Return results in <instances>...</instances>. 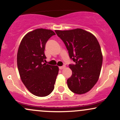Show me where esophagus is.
<instances>
[{"instance_id":"1","label":"esophagus","mask_w":120,"mask_h":120,"mask_svg":"<svg viewBox=\"0 0 120 120\" xmlns=\"http://www.w3.org/2000/svg\"><path fill=\"white\" fill-rule=\"evenodd\" d=\"M65 68V65L62 66V67H59V69H61V70L63 69H64Z\"/></svg>"}]
</instances>
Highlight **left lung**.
Returning a JSON list of instances; mask_svg holds the SVG:
<instances>
[{
	"instance_id": "8db88e82",
	"label": "left lung",
	"mask_w": 120,
	"mask_h": 120,
	"mask_svg": "<svg viewBox=\"0 0 120 120\" xmlns=\"http://www.w3.org/2000/svg\"><path fill=\"white\" fill-rule=\"evenodd\" d=\"M55 32L75 63L69 65L72 74L67 80L69 89L77 94L87 93L98 81L101 71L103 55L98 41L93 34L82 29Z\"/></svg>"
}]
</instances>
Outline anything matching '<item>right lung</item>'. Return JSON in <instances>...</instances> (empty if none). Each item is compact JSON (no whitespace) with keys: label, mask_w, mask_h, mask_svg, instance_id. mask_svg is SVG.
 Returning a JSON list of instances; mask_svg holds the SVG:
<instances>
[{"label":"right lung","mask_w":120,"mask_h":120,"mask_svg":"<svg viewBox=\"0 0 120 120\" xmlns=\"http://www.w3.org/2000/svg\"><path fill=\"white\" fill-rule=\"evenodd\" d=\"M54 35L51 30H33L24 37L18 49L17 67L22 82L30 93L39 97L52 93L59 73L57 65L44 63L46 43Z\"/></svg>","instance_id":"add662e5"}]
</instances>
